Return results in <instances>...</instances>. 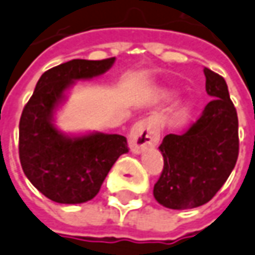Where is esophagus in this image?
<instances>
[{"instance_id":"1","label":"esophagus","mask_w":255,"mask_h":255,"mask_svg":"<svg viewBox=\"0 0 255 255\" xmlns=\"http://www.w3.org/2000/svg\"><path fill=\"white\" fill-rule=\"evenodd\" d=\"M160 140V128L153 118H144L133 125L129 133V146L133 153L155 146Z\"/></svg>"}]
</instances>
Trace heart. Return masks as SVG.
Wrapping results in <instances>:
<instances>
[{"label":"heart","instance_id":"1","mask_svg":"<svg viewBox=\"0 0 255 255\" xmlns=\"http://www.w3.org/2000/svg\"><path fill=\"white\" fill-rule=\"evenodd\" d=\"M189 109H191V105H188V104H185L184 107L179 109V114H181V115H182V116H185L188 114V112H189Z\"/></svg>","mask_w":255,"mask_h":255}]
</instances>
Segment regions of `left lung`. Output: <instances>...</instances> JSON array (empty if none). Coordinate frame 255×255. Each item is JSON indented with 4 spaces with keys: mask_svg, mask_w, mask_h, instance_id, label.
I'll list each match as a JSON object with an SVG mask.
<instances>
[{
    "mask_svg": "<svg viewBox=\"0 0 255 255\" xmlns=\"http://www.w3.org/2000/svg\"><path fill=\"white\" fill-rule=\"evenodd\" d=\"M212 101L182 133L160 144L164 167L154 198L170 209H191L209 202L235 168L239 157V119L225 78L203 68Z\"/></svg>",
    "mask_w": 255,
    "mask_h": 255,
    "instance_id": "left-lung-1",
    "label": "left lung"
}]
</instances>
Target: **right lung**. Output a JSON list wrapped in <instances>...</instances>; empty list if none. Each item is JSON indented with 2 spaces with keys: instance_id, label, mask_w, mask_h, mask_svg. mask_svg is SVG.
I'll return each mask as SVG.
<instances>
[{
  "instance_id": "1",
  "label": "right lung",
  "mask_w": 255,
  "mask_h": 255,
  "mask_svg": "<svg viewBox=\"0 0 255 255\" xmlns=\"http://www.w3.org/2000/svg\"><path fill=\"white\" fill-rule=\"evenodd\" d=\"M115 57L70 60L44 71L19 121V160L25 175L46 198L83 203L100 192L115 161L129 151L121 134L90 133L70 137L56 129L53 115L76 80L104 74Z\"/></svg>"
}]
</instances>
